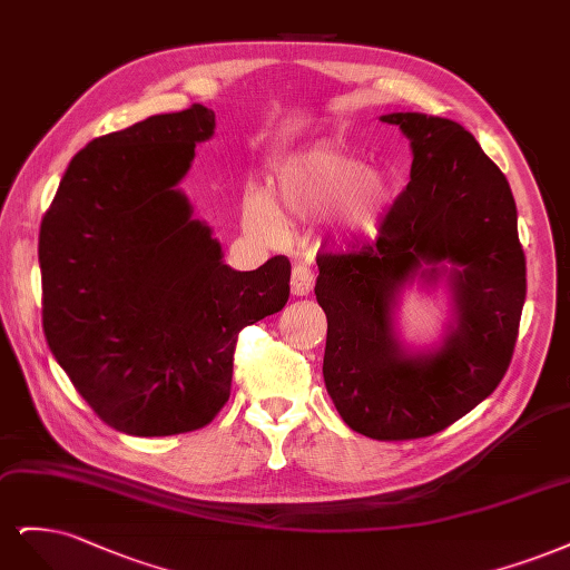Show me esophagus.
Wrapping results in <instances>:
<instances>
[{
	"instance_id": "obj_1",
	"label": "esophagus",
	"mask_w": 570,
	"mask_h": 570,
	"mask_svg": "<svg viewBox=\"0 0 570 570\" xmlns=\"http://www.w3.org/2000/svg\"><path fill=\"white\" fill-rule=\"evenodd\" d=\"M315 286V269L309 265H296L291 272V291L293 296H307Z\"/></svg>"
}]
</instances>
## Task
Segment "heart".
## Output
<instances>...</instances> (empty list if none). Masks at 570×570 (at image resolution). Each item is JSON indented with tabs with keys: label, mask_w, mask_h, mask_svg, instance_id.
<instances>
[{
	"label": "heart",
	"mask_w": 570,
	"mask_h": 570,
	"mask_svg": "<svg viewBox=\"0 0 570 570\" xmlns=\"http://www.w3.org/2000/svg\"><path fill=\"white\" fill-rule=\"evenodd\" d=\"M391 204V181L338 149H312L284 160L272 175L269 198L246 196L244 223L265 238H279L282 219H312L336 210L343 232L372 236Z\"/></svg>",
	"instance_id": "heart-1"
}]
</instances>
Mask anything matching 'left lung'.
I'll return each instance as SVG.
<instances>
[{
    "label": "left lung",
    "instance_id": "left-lung-1",
    "mask_svg": "<svg viewBox=\"0 0 570 570\" xmlns=\"http://www.w3.org/2000/svg\"><path fill=\"white\" fill-rule=\"evenodd\" d=\"M381 120L410 137L412 179L381 217L376 242L317 255L322 372L353 431L412 440L448 429L504 379L525 301V255L509 181L471 132L426 114ZM443 259L455 265L458 322L438 354L407 358L390 307L421 262Z\"/></svg>",
    "mask_w": 570,
    "mask_h": 570
}]
</instances>
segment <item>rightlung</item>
<instances>
[{
	"label": "right lung",
	"mask_w": 570,
	"mask_h": 570,
	"mask_svg": "<svg viewBox=\"0 0 570 570\" xmlns=\"http://www.w3.org/2000/svg\"><path fill=\"white\" fill-rule=\"evenodd\" d=\"M215 114L151 116L70 160L40 227L42 326L95 414L120 433L177 435L225 407L238 332L288 301L291 263H223L175 185Z\"/></svg>",
	"instance_id": "1"
}]
</instances>
